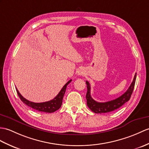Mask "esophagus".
I'll return each instance as SVG.
<instances>
[{"mask_svg":"<svg viewBox=\"0 0 149 149\" xmlns=\"http://www.w3.org/2000/svg\"><path fill=\"white\" fill-rule=\"evenodd\" d=\"M84 74V72H83L82 70H81L79 72V75H82Z\"/></svg>","mask_w":149,"mask_h":149,"instance_id":"obj_1","label":"esophagus"}]
</instances>
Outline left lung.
I'll use <instances>...</instances> for the list:
<instances>
[{
  "label": "left lung",
  "instance_id": "8db88e82",
  "mask_svg": "<svg viewBox=\"0 0 149 149\" xmlns=\"http://www.w3.org/2000/svg\"><path fill=\"white\" fill-rule=\"evenodd\" d=\"M136 77V74L134 75L133 81L131 83L127 90L124 93L123 95L119 96L115 100L106 102H98L93 100L91 96V86L88 81H86V83L87 85V93H86V98L87 100V105L91 111L96 113H108L114 111L120 108L124 103L128 102L131 96L132 95L133 89L134 87Z\"/></svg>",
  "mask_w": 149,
  "mask_h": 149
}]
</instances>
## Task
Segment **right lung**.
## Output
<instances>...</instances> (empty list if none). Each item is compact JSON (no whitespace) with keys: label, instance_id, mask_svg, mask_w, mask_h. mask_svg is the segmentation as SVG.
<instances>
[{"label":"right lung","instance_id":"1","mask_svg":"<svg viewBox=\"0 0 149 149\" xmlns=\"http://www.w3.org/2000/svg\"><path fill=\"white\" fill-rule=\"evenodd\" d=\"M72 81V79L68 81L65 86L61 89V91L59 92L58 95L55 97L54 99L50 100V101L42 102V103H34L32 102H30L29 100H26L23 96L20 94L18 91V89L16 88V91L20 100L26 104L27 106H29L31 108L33 109L34 110H36L37 111L42 112H46V113H53L57 110L60 108L62 102H63V98L65 95V93L66 91V88L67 85Z\"/></svg>","mask_w":149,"mask_h":149}]
</instances>
